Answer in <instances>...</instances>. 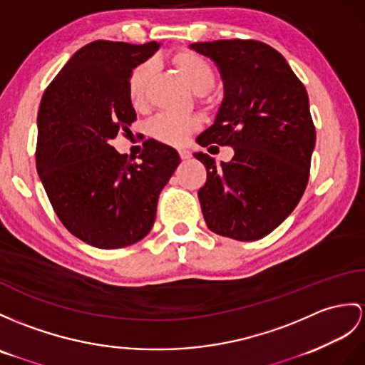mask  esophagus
I'll return each mask as SVG.
<instances>
[{
	"label": "esophagus",
	"mask_w": 365,
	"mask_h": 365,
	"mask_svg": "<svg viewBox=\"0 0 365 365\" xmlns=\"http://www.w3.org/2000/svg\"><path fill=\"white\" fill-rule=\"evenodd\" d=\"M180 156H181V159L182 161H187V159H190L192 158V153L189 152V150H180Z\"/></svg>",
	"instance_id": "obj_1"
}]
</instances>
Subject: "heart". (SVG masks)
<instances>
[{"mask_svg":"<svg viewBox=\"0 0 365 365\" xmlns=\"http://www.w3.org/2000/svg\"><path fill=\"white\" fill-rule=\"evenodd\" d=\"M173 65L187 80L192 90L197 94H206L215 83V71L209 61L197 52L181 51L173 56ZM155 66L152 61L139 65L133 69L128 78V97L135 108H142L145 105V94L150 78L153 76ZM200 127V122L193 115H175L161 114L150 122V135L165 144L180 145L187 140L190 133Z\"/></svg>","mask_w":365,"mask_h":365,"instance_id":"heart-1","label":"heart"}]
</instances>
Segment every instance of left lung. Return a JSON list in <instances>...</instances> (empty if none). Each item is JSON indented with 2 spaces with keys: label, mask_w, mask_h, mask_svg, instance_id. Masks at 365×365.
I'll return each instance as SVG.
<instances>
[{
  "label": "left lung",
  "mask_w": 365,
  "mask_h": 365,
  "mask_svg": "<svg viewBox=\"0 0 365 365\" xmlns=\"http://www.w3.org/2000/svg\"><path fill=\"white\" fill-rule=\"evenodd\" d=\"M215 61L225 96L215 120L197 138L201 147L230 145L234 158L204 164L198 190L202 217L218 235L254 242L280 226L305 192L316 130L305 86L280 52L254 40L193 43Z\"/></svg>",
  "instance_id": "1"
}]
</instances>
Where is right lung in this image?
I'll return each instance as SVG.
<instances>
[{"label": "right lung", "mask_w": 365, "mask_h": 365, "mask_svg": "<svg viewBox=\"0 0 365 365\" xmlns=\"http://www.w3.org/2000/svg\"><path fill=\"white\" fill-rule=\"evenodd\" d=\"M161 43L93 41L78 49L46 88L37 128V172L71 234L101 250L138 243L153 227L159 193L181 158L170 145L144 142L128 163L111 140L136 120L128 97L133 69Z\"/></svg>", "instance_id": "add662e5"}]
</instances>
